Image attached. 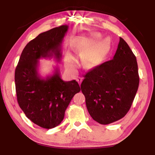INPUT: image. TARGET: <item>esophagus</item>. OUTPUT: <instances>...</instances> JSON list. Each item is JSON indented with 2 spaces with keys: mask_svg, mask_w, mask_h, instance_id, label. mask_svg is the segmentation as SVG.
<instances>
[{
  "mask_svg": "<svg viewBox=\"0 0 155 155\" xmlns=\"http://www.w3.org/2000/svg\"><path fill=\"white\" fill-rule=\"evenodd\" d=\"M77 82L78 83V84H79V85H81V82H82V81H83V78L82 77H78L77 78Z\"/></svg>",
  "mask_w": 155,
  "mask_h": 155,
  "instance_id": "obj_1",
  "label": "esophagus"
}]
</instances>
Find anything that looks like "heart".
I'll return each mask as SVG.
<instances>
[{
    "label": "heart",
    "mask_w": 155,
    "mask_h": 155,
    "mask_svg": "<svg viewBox=\"0 0 155 155\" xmlns=\"http://www.w3.org/2000/svg\"><path fill=\"white\" fill-rule=\"evenodd\" d=\"M106 46V41L104 40H102L98 44L92 51L85 52L83 56V64L86 68H90L95 65L98 61V54L101 50L104 48ZM84 51H83V52ZM65 63L68 68L71 70L77 69L78 63L76 59L70 53H68L65 58Z\"/></svg>",
    "instance_id": "obj_1"
}]
</instances>
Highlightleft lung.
<instances>
[{
	"label": "left lung",
	"mask_w": 155,
	"mask_h": 155,
	"mask_svg": "<svg viewBox=\"0 0 155 155\" xmlns=\"http://www.w3.org/2000/svg\"><path fill=\"white\" fill-rule=\"evenodd\" d=\"M140 82L136 57L120 38L114 58L94 68L81 85L94 120L108 124L120 120L132 104Z\"/></svg>",
	"instance_id": "1"
}]
</instances>
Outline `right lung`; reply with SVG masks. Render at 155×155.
<instances>
[{
  "label": "right lung",
  "instance_id": "right-lung-1",
  "mask_svg": "<svg viewBox=\"0 0 155 155\" xmlns=\"http://www.w3.org/2000/svg\"><path fill=\"white\" fill-rule=\"evenodd\" d=\"M68 25L40 33L29 41L21 54L15 71L18 103L31 121L44 128H52L64 120L65 111L81 91L75 80L64 81L55 67L52 74L44 78L38 72L39 60L62 57L61 44Z\"/></svg>",
  "mask_w": 155,
  "mask_h": 155
}]
</instances>
